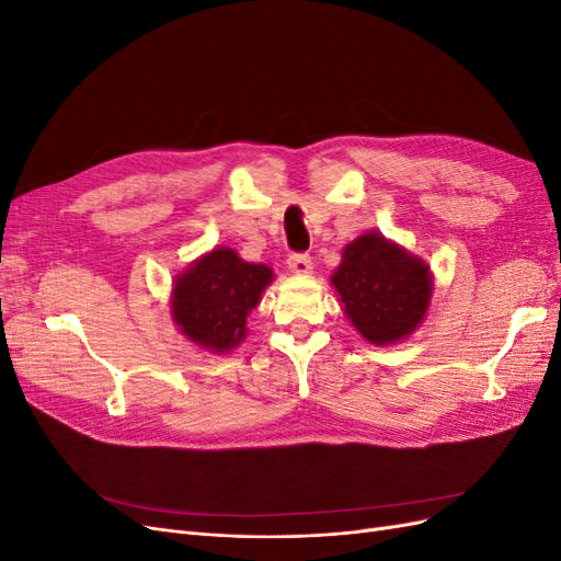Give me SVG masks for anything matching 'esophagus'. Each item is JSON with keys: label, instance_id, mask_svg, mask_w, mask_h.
<instances>
[{"label": "esophagus", "instance_id": "34e87169", "mask_svg": "<svg viewBox=\"0 0 561 561\" xmlns=\"http://www.w3.org/2000/svg\"><path fill=\"white\" fill-rule=\"evenodd\" d=\"M287 266H290L293 274L304 276V274H311L313 262H311V254L307 252H293L290 257H287Z\"/></svg>", "mask_w": 561, "mask_h": 561}]
</instances>
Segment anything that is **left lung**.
Returning a JSON list of instances; mask_svg holds the SVG:
<instances>
[{"label": "left lung", "mask_w": 561, "mask_h": 561, "mask_svg": "<svg viewBox=\"0 0 561 561\" xmlns=\"http://www.w3.org/2000/svg\"><path fill=\"white\" fill-rule=\"evenodd\" d=\"M332 285L355 330L379 346L410 334L431 299L428 266L379 233H365L344 248Z\"/></svg>", "instance_id": "1"}]
</instances>
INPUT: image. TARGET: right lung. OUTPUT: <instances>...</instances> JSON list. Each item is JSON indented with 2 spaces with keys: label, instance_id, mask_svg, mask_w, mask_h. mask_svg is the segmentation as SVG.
I'll return each mask as SVG.
<instances>
[{
  "label": "right lung",
  "instance_id": "obj_1",
  "mask_svg": "<svg viewBox=\"0 0 561 561\" xmlns=\"http://www.w3.org/2000/svg\"><path fill=\"white\" fill-rule=\"evenodd\" d=\"M274 274L248 264L229 248H217L190 266L173 290V318L203 348L229 351L245 336V320Z\"/></svg>",
  "mask_w": 561,
  "mask_h": 561
}]
</instances>
